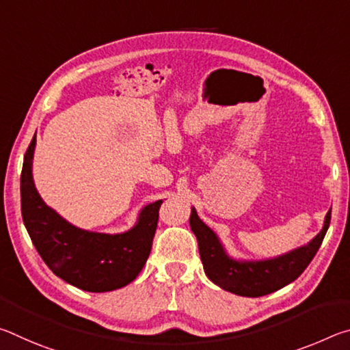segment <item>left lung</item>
<instances>
[{
	"mask_svg": "<svg viewBox=\"0 0 350 350\" xmlns=\"http://www.w3.org/2000/svg\"><path fill=\"white\" fill-rule=\"evenodd\" d=\"M329 224L330 210L325 215L323 230L307 245L273 259L236 260L225 253L217 236L200 221L196 210L193 208L189 216V227L198 238L205 275L227 292L248 298L273 293L303 273L321 247Z\"/></svg>",
	"mask_w": 350,
	"mask_h": 350,
	"instance_id": "obj_1",
	"label": "left lung"
}]
</instances>
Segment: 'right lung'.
<instances>
[{
	"mask_svg": "<svg viewBox=\"0 0 350 350\" xmlns=\"http://www.w3.org/2000/svg\"><path fill=\"white\" fill-rule=\"evenodd\" d=\"M35 135L21 170V215L32 244L54 273L86 292L128 286L150 256L162 200L146 205L126 233L106 234L77 228L49 208L32 179Z\"/></svg>",
	"mask_w": 350,
	"mask_h": 350,
	"instance_id": "add662e5",
	"label": "right lung"
}]
</instances>
